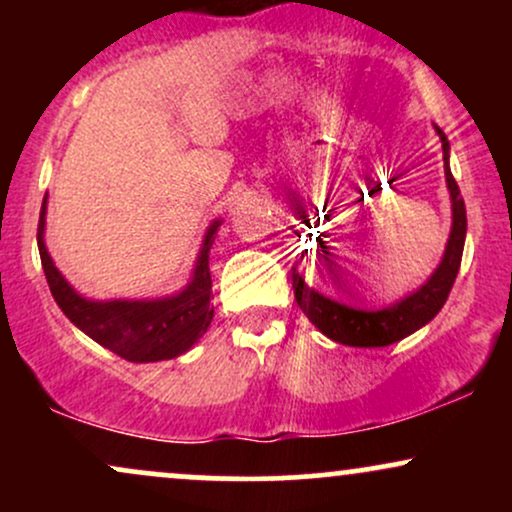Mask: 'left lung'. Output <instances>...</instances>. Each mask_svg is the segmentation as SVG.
<instances>
[{
  "label": "left lung",
  "mask_w": 512,
  "mask_h": 512,
  "mask_svg": "<svg viewBox=\"0 0 512 512\" xmlns=\"http://www.w3.org/2000/svg\"><path fill=\"white\" fill-rule=\"evenodd\" d=\"M440 134V142H443V156H445V180H448V190L452 197V231L448 248H445L443 262L433 272L431 279L421 286L419 291H414L411 296L402 298V301L390 305L383 310H356L349 305H342L332 298L322 296L315 289V269H308V250L301 255L303 269H293V293H296V303L301 305V310L308 315V320L320 330L325 337L334 339V342L346 344V346H390L399 342V339L409 337L411 332H416L419 327H424L426 322H431L438 315V310L443 308L448 301L452 284H455L457 272H460L462 262V250H464V236H467V211H464V199L460 195V187H457L455 178H452L450 166H448V151L450 144L445 139L443 129L436 127ZM298 262V264H301Z\"/></svg>",
  "instance_id": "8db88e82"
}]
</instances>
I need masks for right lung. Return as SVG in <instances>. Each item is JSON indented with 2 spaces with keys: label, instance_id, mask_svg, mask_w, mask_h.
<instances>
[{
  "label": "right lung",
  "instance_id": "add662e5",
  "mask_svg": "<svg viewBox=\"0 0 512 512\" xmlns=\"http://www.w3.org/2000/svg\"><path fill=\"white\" fill-rule=\"evenodd\" d=\"M216 228H219V221H214L207 238H204L195 276L187 284V289L180 291L178 296L161 298V301L96 303L81 298L57 272L48 250H45V199L38 221V250L52 298L81 332H86L93 342L105 346L125 361L154 363L175 358L192 349V344L207 332L211 320H214L209 250L214 243Z\"/></svg>",
  "mask_w": 512,
  "mask_h": 512
}]
</instances>
